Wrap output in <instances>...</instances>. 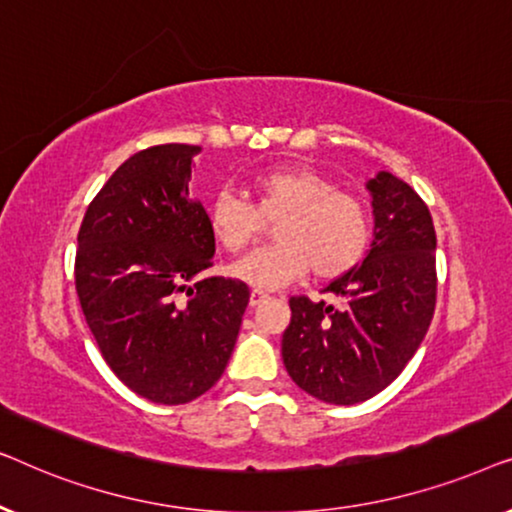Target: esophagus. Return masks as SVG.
<instances>
[{
    "mask_svg": "<svg viewBox=\"0 0 512 512\" xmlns=\"http://www.w3.org/2000/svg\"><path fill=\"white\" fill-rule=\"evenodd\" d=\"M265 298H268V293L261 291V289H254V291H251V296H249V303L256 307V305H261Z\"/></svg>",
    "mask_w": 512,
    "mask_h": 512,
    "instance_id": "obj_1",
    "label": "esophagus"
}]
</instances>
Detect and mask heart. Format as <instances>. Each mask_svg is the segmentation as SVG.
I'll return each instance as SVG.
<instances>
[{"label":"heart","mask_w":512,"mask_h":512,"mask_svg":"<svg viewBox=\"0 0 512 512\" xmlns=\"http://www.w3.org/2000/svg\"><path fill=\"white\" fill-rule=\"evenodd\" d=\"M256 207L240 193L219 191L207 219L214 240L230 254L249 247L263 219L275 223L277 244L261 247L237 261L230 272L256 289H279L312 270L314 277H338L366 254L370 216L352 193L338 191L324 174L303 165L277 167L251 179Z\"/></svg>","instance_id":"1"}]
</instances>
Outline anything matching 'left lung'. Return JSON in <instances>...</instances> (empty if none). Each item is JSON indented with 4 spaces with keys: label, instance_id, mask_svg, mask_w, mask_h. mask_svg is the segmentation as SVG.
Wrapping results in <instances>:
<instances>
[{
    "label": "left lung",
    "instance_id": "left-lung-1",
    "mask_svg": "<svg viewBox=\"0 0 512 512\" xmlns=\"http://www.w3.org/2000/svg\"><path fill=\"white\" fill-rule=\"evenodd\" d=\"M373 242L361 265L324 293L296 296L282 335L286 373L307 394L333 405L368 401L389 387L422 345L436 310V230L424 200L391 172L366 181Z\"/></svg>",
    "mask_w": 512,
    "mask_h": 512
}]
</instances>
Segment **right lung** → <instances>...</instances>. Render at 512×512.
I'll list each match as a JSON object with an SVG mask.
<instances>
[{
	"label": "right lung",
	"instance_id": "right-lung-1",
	"mask_svg": "<svg viewBox=\"0 0 512 512\" xmlns=\"http://www.w3.org/2000/svg\"><path fill=\"white\" fill-rule=\"evenodd\" d=\"M200 151L160 144L130 156L90 202L76 249V293L104 361L163 405L219 382L249 305L240 279L202 277L216 244L188 191Z\"/></svg>",
	"mask_w": 512,
	"mask_h": 512
}]
</instances>
